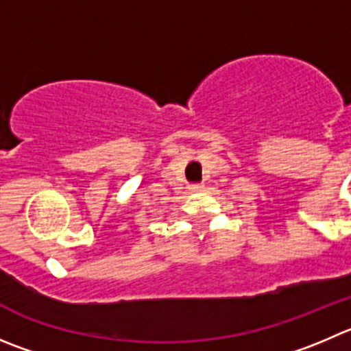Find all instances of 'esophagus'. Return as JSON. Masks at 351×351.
I'll return each mask as SVG.
<instances>
[{
  "mask_svg": "<svg viewBox=\"0 0 351 351\" xmlns=\"http://www.w3.org/2000/svg\"><path fill=\"white\" fill-rule=\"evenodd\" d=\"M203 188H205V186H203V184H193V186H189V189H191V193L203 191Z\"/></svg>",
  "mask_w": 351,
  "mask_h": 351,
  "instance_id": "1",
  "label": "esophagus"
}]
</instances>
